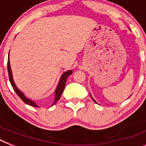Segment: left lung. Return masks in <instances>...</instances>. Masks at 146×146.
Wrapping results in <instances>:
<instances>
[{
    "label": "left lung",
    "mask_w": 146,
    "mask_h": 146,
    "mask_svg": "<svg viewBox=\"0 0 146 146\" xmlns=\"http://www.w3.org/2000/svg\"><path fill=\"white\" fill-rule=\"evenodd\" d=\"M91 98H92V99H93V97H92V96H91ZM93 100H94V102H96V103H97V102H96V101H95V100H94V99H93Z\"/></svg>",
    "instance_id": "1"
}]
</instances>
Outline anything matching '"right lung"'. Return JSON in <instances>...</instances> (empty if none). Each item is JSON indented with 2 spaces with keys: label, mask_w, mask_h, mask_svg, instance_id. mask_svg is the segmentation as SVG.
Here are the masks:
<instances>
[{
  "label": "right lung",
  "mask_w": 146,
  "mask_h": 146,
  "mask_svg": "<svg viewBox=\"0 0 146 146\" xmlns=\"http://www.w3.org/2000/svg\"><path fill=\"white\" fill-rule=\"evenodd\" d=\"M7 67H8V73H9V81L11 82V85L12 86L13 89L15 90V91L16 92V94H17L18 96L20 98V99L23 100L25 104H28V105H31L32 107H36V108H38V105H37L34 102L31 101V99H28L26 96L23 94V92L19 90L17 88V87L15 85V82H14V80H13V77H12V74H11V66H10V61H9V59H8V63H7ZM72 74V70H69V71H67V72H64V74L61 75V77H60V81H59V83L57 86V88L55 90V100H54V102L53 104H52L54 105L55 103L57 102L58 101L59 99H60V96H61L62 93L64 91V89L65 88L66 86V80L68 78L70 74Z\"/></svg>",
  "instance_id": "right-lung-1"
}]
</instances>
